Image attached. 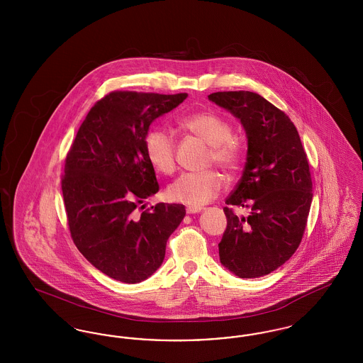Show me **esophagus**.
I'll return each instance as SVG.
<instances>
[{"mask_svg": "<svg viewBox=\"0 0 363 363\" xmlns=\"http://www.w3.org/2000/svg\"><path fill=\"white\" fill-rule=\"evenodd\" d=\"M186 212H188L189 215H193V213H199V212H201V208L188 207L186 208Z\"/></svg>", "mask_w": 363, "mask_h": 363, "instance_id": "esophagus-1", "label": "esophagus"}]
</instances>
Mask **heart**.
<instances>
[{"mask_svg": "<svg viewBox=\"0 0 363 363\" xmlns=\"http://www.w3.org/2000/svg\"><path fill=\"white\" fill-rule=\"evenodd\" d=\"M185 129L211 145V160L227 172H235L241 163L240 143L231 138V125L215 113H197L182 121ZM145 154L157 173L172 174L175 170V143L166 129L155 128L144 140ZM225 186L222 174L209 170L204 173H185L178 177L167 189V197L189 207L201 208L215 199Z\"/></svg>", "mask_w": 363, "mask_h": 363, "instance_id": "heart-1", "label": "heart"}]
</instances>
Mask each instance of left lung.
I'll list each match as a JSON object with an SVG mask.
<instances>
[{
	"mask_svg": "<svg viewBox=\"0 0 363 363\" xmlns=\"http://www.w3.org/2000/svg\"><path fill=\"white\" fill-rule=\"evenodd\" d=\"M208 99L238 118L247 138L243 174L225 204L250 212L238 218L223 208L220 262L242 279L265 277L302 241L313 199L308 156L291 120L259 94L213 92Z\"/></svg>",
	"mask_w": 363,
	"mask_h": 363,
	"instance_id": "8db88e82",
	"label": "left lung"
}]
</instances>
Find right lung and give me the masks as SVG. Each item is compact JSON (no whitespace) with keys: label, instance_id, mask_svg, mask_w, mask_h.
<instances>
[{"label":"right lung","instance_id":"add662e5","mask_svg":"<svg viewBox=\"0 0 363 363\" xmlns=\"http://www.w3.org/2000/svg\"><path fill=\"white\" fill-rule=\"evenodd\" d=\"M186 98L110 92L89 110L67 155L61 188L72 240L96 269L122 283L155 272L185 218L182 204L135 209L159 190L144 147L150 126Z\"/></svg>","mask_w":363,"mask_h":363}]
</instances>
